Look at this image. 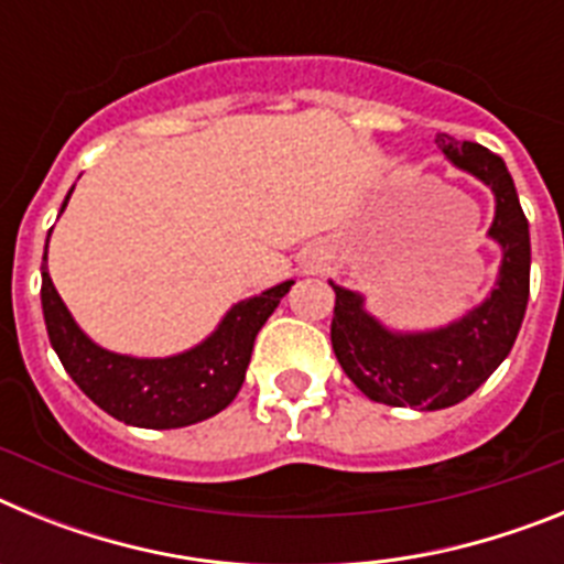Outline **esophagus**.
<instances>
[{
	"label": "esophagus",
	"mask_w": 564,
	"mask_h": 564,
	"mask_svg": "<svg viewBox=\"0 0 564 564\" xmlns=\"http://www.w3.org/2000/svg\"><path fill=\"white\" fill-rule=\"evenodd\" d=\"M316 262H318V257H311V259H307V262H305V265H307V268H316Z\"/></svg>",
	"instance_id": "esophagus-1"
}]
</instances>
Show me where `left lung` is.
<instances>
[{
	"mask_svg": "<svg viewBox=\"0 0 564 564\" xmlns=\"http://www.w3.org/2000/svg\"><path fill=\"white\" fill-rule=\"evenodd\" d=\"M437 149L495 194L488 239L500 246L495 288L480 305L432 330H392L358 291L336 285L330 341L341 370L370 401L435 412L455 406L506 361L520 333L531 285V237L514 181L500 154L437 132Z\"/></svg>",
	"mask_w": 564,
	"mask_h": 564,
	"instance_id": "8db88e82",
	"label": "left lung"
}]
</instances>
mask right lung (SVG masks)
Listing matches in <instances>:
<instances>
[{
	"mask_svg": "<svg viewBox=\"0 0 564 564\" xmlns=\"http://www.w3.org/2000/svg\"><path fill=\"white\" fill-rule=\"evenodd\" d=\"M76 188V186H73ZM62 203L67 208L69 194ZM50 239V234H47ZM293 279L242 299L200 344L166 358H138L96 344L76 325L42 265V311L53 350L89 401L141 430H181L217 415L237 398L251 361L253 338L291 291Z\"/></svg>",
	"mask_w": 564,
	"mask_h": 564,
	"instance_id": "right-lung-1",
	"label": "right lung"
}]
</instances>
